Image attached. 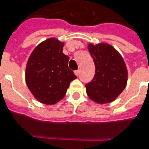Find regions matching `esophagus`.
I'll return each instance as SVG.
<instances>
[{"instance_id": "34e87169", "label": "esophagus", "mask_w": 149, "mask_h": 149, "mask_svg": "<svg viewBox=\"0 0 149 149\" xmlns=\"http://www.w3.org/2000/svg\"><path fill=\"white\" fill-rule=\"evenodd\" d=\"M74 73H75V74H76V76H79V70H76Z\"/></svg>"}]
</instances>
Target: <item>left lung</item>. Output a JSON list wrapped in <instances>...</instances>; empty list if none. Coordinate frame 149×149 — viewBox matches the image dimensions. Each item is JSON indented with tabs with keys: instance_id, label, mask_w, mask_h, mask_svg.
<instances>
[{
	"instance_id": "obj_1",
	"label": "left lung",
	"mask_w": 149,
	"mask_h": 149,
	"mask_svg": "<svg viewBox=\"0 0 149 149\" xmlns=\"http://www.w3.org/2000/svg\"><path fill=\"white\" fill-rule=\"evenodd\" d=\"M88 49L93 57L96 71L93 80L85 85L86 93L98 104L114 101L125 88L128 70L123 56L109 44L89 43Z\"/></svg>"
}]
</instances>
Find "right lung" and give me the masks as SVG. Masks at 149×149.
I'll return each mask as SVG.
<instances>
[{
  "mask_svg": "<svg viewBox=\"0 0 149 149\" xmlns=\"http://www.w3.org/2000/svg\"><path fill=\"white\" fill-rule=\"evenodd\" d=\"M65 43L49 38L36 47L28 58L25 72L26 85L36 100L54 104L66 94L76 76L68 68L69 57L63 53Z\"/></svg>",
  "mask_w": 149,
  "mask_h": 149,
  "instance_id": "obj_1",
  "label": "right lung"
}]
</instances>
